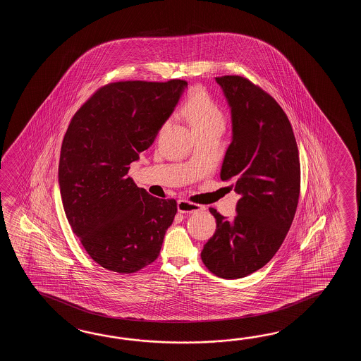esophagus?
Masks as SVG:
<instances>
[{
	"instance_id": "1",
	"label": "esophagus",
	"mask_w": 361,
	"mask_h": 361,
	"mask_svg": "<svg viewBox=\"0 0 361 361\" xmlns=\"http://www.w3.org/2000/svg\"><path fill=\"white\" fill-rule=\"evenodd\" d=\"M205 210L204 205H197V204H193L188 200H179L178 201V212L179 213H183V214H192V213H197V212H202Z\"/></svg>"
}]
</instances>
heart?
<instances>
[{"mask_svg": "<svg viewBox=\"0 0 361 361\" xmlns=\"http://www.w3.org/2000/svg\"><path fill=\"white\" fill-rule=\"evenodd\" d=\"M184 114L196 131L214 125L224 126L222 109L202 87L193 89L188 95L184 104Z\"/></svg>", "mask_w": 361, "mask_h": 361, "instance_id": "heart-1", "label": "heart"}]
</instances>
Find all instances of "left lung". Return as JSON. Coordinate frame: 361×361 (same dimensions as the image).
Here are the masks:
<instances>
[{
  "instance_id": "8db88e82",
  "label": "left lung",
  "mask_w": 361,
  "mask_h": 361,
  "mask_svg": "<svg viewBox=\"0 0 361 361\" xmlns=\"http://www.w3.org/2000/svg\"><path fill=\"white\" fill-rule=\"evenodd\" d=\"M232 114V142L221 179L240 199L227 221L214 207L215 233L201 259L218 277H245L267 264L292 226L300 192V152L288 116L269 92L243 76L215 77Z\"/></svg>"
}]
</instances>
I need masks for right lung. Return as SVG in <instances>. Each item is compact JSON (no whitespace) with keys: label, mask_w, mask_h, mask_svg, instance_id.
<instances>
[{"label":"right lung","mask_w":361,"mask_h":361,"mask_svg":"<svg viewBox=\"0 0 361 361\" xmlns=\"http://www.w3.org/2000/svg\"><path fill=\"white\" fill-rule=\"evenodd\" d=\"M187 81H118L99 87L63 138L59 187L73 233L102 267L133 274L156 261L177 201L157 199L128 176L154 143Z\"/></svg>","instance_id":"add662e5"}]
</instances>
